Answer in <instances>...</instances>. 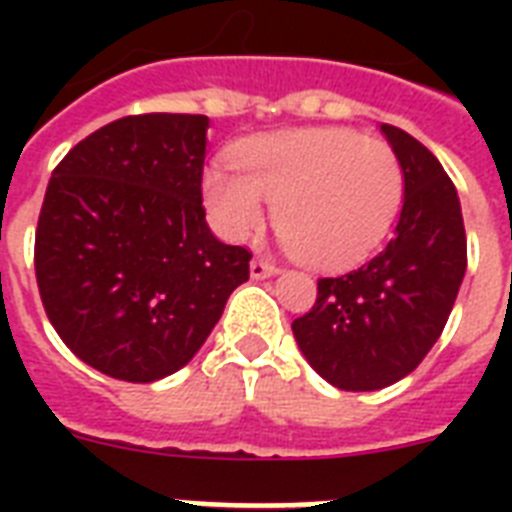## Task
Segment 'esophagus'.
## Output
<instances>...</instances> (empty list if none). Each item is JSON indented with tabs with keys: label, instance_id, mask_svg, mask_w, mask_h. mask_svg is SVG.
Masks as SVG:
<instances>
[{
	"label": "esophagus",
	"instance_id": "1",
	"mask_svg": "<svg viewBox=\"0 0 512 512\" xmlns=\"http://www.w3.org/2000/svg\"><path fill=\"white\" fill-rule=\"evenodd\" d=\"M271 263L265 260L263 255H257L252 263H249V273H252V279H265V276H271Z\"/></svg>",
	"mask_w": 512,
	"mask_h": 512
}]
</instances>
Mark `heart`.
I'll list each match as a JSON object with an SVG mask.
<instances>
[{
	"instance_id": "1",
	"label": "heart",
	"mask_w": 512,
	"mask_h": 512,
	"mask_svg": "<svg viewBox=\"0 0 512 512\" xmlns=\"http://www.w3.org/2000/svg\"><path fill=\"white\" fill-rule=\"evenodd\" d=\"M327 156V196L316 199L311 207H295L284 215V241L297 255H356L372 241L377 228V196L369 183V172L356 159V151L332 148ZM319 200L330 209L327 218L318 209Z\"/></svg>"
}]
</instances>
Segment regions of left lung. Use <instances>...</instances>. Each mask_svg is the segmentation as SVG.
I'll list each match as a JSON object with an SVG mask.
<instances>
[{"mask_svg":"<svg viewBox=\"0 0 512 512\" xmlns=\"http://www.w3.org/2000/svg\"><path fill=\"white\" fill-rule=\"evenodd\" d=\"M209 119L124 116L55 167L36 225L47 319L98 372L156 382L191 361L249 252L215 239L201 207Z\"/></svg>","mask_w":512,"mask_h":512,"instance_id":"left-lung-1","label":"left lung"}]
</instances>
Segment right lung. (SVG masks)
Segmentation results:
<instances>
[{
	"label": "right lung",
	"mask_w": 512,
	"mask_h": 512,
	"mask_svg": "<svg viewBox=\"0 0 512 512\" xmlns=\"http://www.w3.org/2000/svg\"><path fill=\"white\" fill-rule=\"evenodd\" d=\"M380 132L404 175L393 239L364 265L321 279L311 311L292 321L305 361L340 390H380L414 372L444 332L468 268L460 199L444 167L404 130Z\"/></svg>",
	"instance_id": "1"
}]
</instances>
